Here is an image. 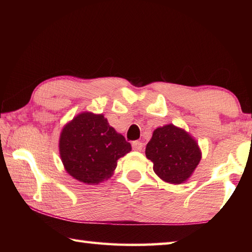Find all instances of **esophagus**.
<instances>
[{
  "label": "esophagus",
  "mask_w": 252,
  "mask_h": 252,
  "mask_svg": "<svg viewBox=\"0 0 252 252\" xmlns=\"http://www.w3.org/2000/svg\"><path fill=\"white\" fill-rule=\"evenodd\" d=\"M132 148L136 152H141L142 148H143V143L140 142V141H134L132 143Z\"/></svg>",
  "instance_id": "1"
}]
</instances>
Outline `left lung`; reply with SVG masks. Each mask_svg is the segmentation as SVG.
Returning <instances> with one entry per match:
<instances>
[{
  "label": "left lung",
  "instance_id": "8db88e82",
  "mask_svg": "<svg viewBox=\"0 0 252 252\" xmlns=\"http://www.w3.org/2000/svg\"><path fill=\"white\" fill-rule=\"evenodd\" d=\"M145 155L154 163V172L158 178L174 185L185 183L201 160L197 141L172 123L154 130Z\"/></svg>",
  "mask_w": 252,
  "mask_h": 252
}]
</instances>
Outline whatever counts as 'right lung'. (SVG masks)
Instances as JSON below:
<instances>
[{
    "label": "right lung",
    "mask_w": 252,
    "mask_h": 252,
    "mask_svg": "<svg viewBox=\"0 0 252 252\" xmlns=\"http://www.w3.org/2000/svg\"><path fill=\"white\" fill-rule=\"evenodd\" d=\"M58 147L67 173L89 185L110 179L118 159L132 149L103 114L90 111L80 112L63 126Z\"/></svg>",
    "instance_id": "add662e5"
}]
</instances>
